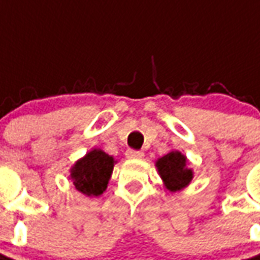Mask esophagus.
I'll return each instance as SVG.
<instances>
[{
	"label": "esophagus",
	"instance_id": "34e87169",
	"mask_svg": "<svg viewBox=\"0 0 260 260\" xmlns=\"http://www.w3.org/2000/svg\"><path fill=\"white\" fill-rule=\"evenodd\" d=\"M125 156H126V158H142L143 157V153L139 152V150H132V149H129V150H126Z\"/></svg>",
	"mask_w": 260,
	"mask_h": 260
}]
</instances>
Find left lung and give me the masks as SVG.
<instances>
[{"label": "left lung", "mask_w": 260, "mask_h": 260, "mask_svg": "<svg viewBox=\"0 0 260 260\" xmlns=\"http://www.w3.org/2000/svg\"><path fill=\"white\" fill-rule=\"evenodd\" d=\"M189 164V160L180 150H171L156 160L158 175L170 192L181 191L191 184L193 170Z\"/></svg>", "instance_id": "obj_1"}]
</instances>
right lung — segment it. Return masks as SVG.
I'll return each instance as SVG.
<instances>
[{"label": "right lung", "mask_w": 260, "mask_h": 260, "mask_svg": "<svg viewBox=\"0 0 260 260\" xmlns=\"http://www.w3.org/2000/svg\"><path fill=\"white\" fill-rule=\"evenodd\" d=\"M115 163V158L102 149H91L71 167L69 180L75 189L85 196H100L107 189Z\"/></svg>", "instance_id": "obj_1"}]
</instances>
